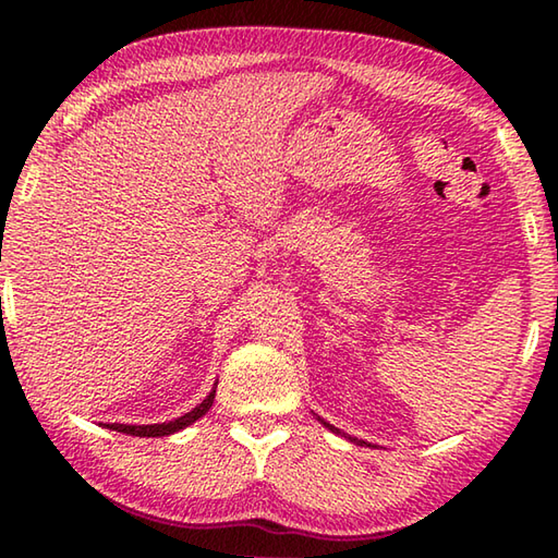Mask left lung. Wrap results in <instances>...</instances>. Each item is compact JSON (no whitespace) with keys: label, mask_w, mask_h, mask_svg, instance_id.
<instances>
[{"label":"left lung","mask_w":558,"mask_h":558,"mask_svg":"<svg viewBox=\"0 0 558 558\" xmlns=\"http://www.w3.org/2000/svg\"><path fill=\"white\" fill-rule=\"evenodd\" d=\"M319 421H323V418H319ZM325 423V428H329V430H332V433H337V436H342V438H349V440H352V442H356V446H372V442H366V440H359V438H352V436H347V433H342V430H339V428H335L332 426V423H327V421H323Z\"/></svg>","instance_id":"8db88e82"}]
</instances>
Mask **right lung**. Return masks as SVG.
Returning a JSON list of instances; mask_svg holds the SVG:
<instances>
[{
  "label": "right lung",
  "mask_w": 558,
  "mask_h": 558,
  "mask_svg": "<svg viewBox=\"0 0 558 558\" xmlns=\"http://www.w3.org/2000/svg\"><path fill=\"white\" fill-rule=\"evenodd\" d=\"M214 396H216V386L211 389V393L206 396V399L192 409L184 415H179L174 421H167V423H153V426H128V423H106V428L110 430H118V433H128V436H140V438H162V436H172V433L182 430L186 426H192L194 421H199L202 415L211 409L214 403Z\"/></svg>",
  "instance_id": "right-lung-1"
}]
</instances>
